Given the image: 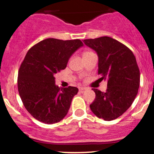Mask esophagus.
Returning a JSON list of instances; mask_svg holds the SVG:
<instances>
[{
    "mask_svg": "<svg viewBox=\"0 0 154 154\" xmlns=\"http://www.w3.org/2000/svg\"><path fill=\"white\" fill-rule=\"evenodd\" d=\"M86 89H87V88H86L80 87V88H79V92H80V93H83V92H84L85 91H86Z\"/></svg>",
    "mask_w": 154,
    "mask_h": 154,
    "instance_id": "esophagus-1",
    "label": "esophagus"
}]
</instances>
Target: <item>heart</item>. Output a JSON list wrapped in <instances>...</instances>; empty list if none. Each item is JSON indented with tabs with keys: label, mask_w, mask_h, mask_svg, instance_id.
Masks as SVG:
<instances>
[{
	"label": "heart",
	"mask_w": 154,
	"mask_h": 154,
	"mask_svg": "<svg viewBox=\"0 0 154 154\" xmlns=\"http://www.w3.org/2000/svg\"><path fill=\"white\" fill-rule=\"evenodd\" d=\"M88 53H90V52H85V54H88Z\"/></svg>",
	"instance_id": "heart-1"
}]
</instances>
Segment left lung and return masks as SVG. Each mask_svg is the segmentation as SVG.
Listing matches in <instances>:
<instances>
[{
	"instance_id": "8db88e82",
	"label": "left lung",
	"mask_w": 154,
	"mask_h": 154,
	"mask_svg": "<svg viewBox=\"0 0 154 154\" xmlns=\"http://www.w3.org/2000/svg\"><path fill=\"white\" fill-rule=\"evenodd\" d=\"M98 56L100 79H106V91L93 88L95 98L90 105L95 116L111 121L132 105L138 92L140 70L133 53L116 40L104 36L83 40Z\"/></svg>"
}]
</instances>
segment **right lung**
I'll return each mask as SVG.
<instances>
[{
	"instance_id": "add662e5",
	"label": "right lung",
	"mask_w": 154,
	"mask_h": 154,
	"mask_svg": "<svg viewBox=\"0 0 154 154\" xmlns=\"http://www.w3.org/2000/svg\"><path fill=\"white\" fill-rule=\"evenodd\" d=\"M82 46L79 39L48 38L26 53L19 68L17 84L22 103L35 119L51 125L67 114L78 88H59L55 85L54 76L66 68L72 55Z\"/></svg>"
}]
</instances>
